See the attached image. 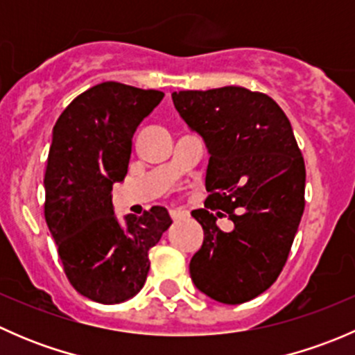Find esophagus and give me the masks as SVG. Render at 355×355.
<instances>
[{
	"mask_svg": "<svg viewBox=\"0 0 355 355\" xmlns=\"http://www.w3.org/2000/svg\"><path fill=\"white\" fill-rule=\"evenodd\" d=\"M170 216H171V220L180 221V220H185V218L189 216V213H187V211H184V209H171Z\"/></svg>",
	"mask_w": 355,
	"mask_h": 355,
	"instance_id": "obj_1",
	"label": "esophagus"
}]
</instances>
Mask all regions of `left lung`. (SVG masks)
Returning a JSON list of instances; mask_svg holds the SVG:
<instances>
[{"label":"left lung","instance_id":"obj_1","mask_svg":"<svg viewBox=\"0 0 355 355\" xmlns=\"http://www.w3.org/2000/svg\"><path fill=\"white\" fill-rule=\"evenodd\" d=\"M171 99L209 153L207 209L192 211L204 242L191 278L218 302H247L282 273L304 213L306 166L292 125L270 96L245 87L178 91ZM221 216L234 231L217 228Z\"/></svg>","mask_w":355,"mask_h":355}]
</instances>
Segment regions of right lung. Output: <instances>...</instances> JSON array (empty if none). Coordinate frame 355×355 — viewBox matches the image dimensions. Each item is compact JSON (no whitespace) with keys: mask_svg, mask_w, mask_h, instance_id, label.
Here are the masks:
<instances>
[{"mask_svg":"<svg viewBox=\"0 0 355 355\" xmlns=\"http://www.w3.org/2000/svg\"><path fill=\"white\" fill-rule=\"evenodd\" d=\"M163 92L103 82L60 114L44 175V218L71 287L99 304H120L146 284L149 249L171 225L166 207L114 216L113 184L127 175L132 137Z\"/></svg>","mask_w":355,"mask_h":355,"instance_id":"obj_1","label":"right lung"}]
</instances>
